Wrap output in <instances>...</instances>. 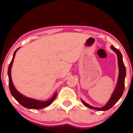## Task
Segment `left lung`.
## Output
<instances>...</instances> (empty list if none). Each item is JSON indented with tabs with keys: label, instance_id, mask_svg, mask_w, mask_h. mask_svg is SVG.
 Listing matches in <instances>:
<instances>
[{
	"label": "left lung",
	"instance_id": "8db88e82",
	"mask_svg": "<svg viewBox=\"0 0 133 133\" xmlns=\"http://www.w3.org/2000/svg\"><path fill=\"white\" fill-rule=\"evenodd\" d=\"M113 51L115 52L116 54H117V61H118V67H119V76H118V80H117V82L116 86L115 89H114L113 93H112V96H111L110 99L109 101L107 103V104L104 106L102 107V108H95L90 106L89 104L85 103L84 101L81 100L82 103L85 105V106L88 107V108H90V109H94V110L97 111H107L108 109H111L112 106L115 104L118 101L119 99L121 97L122 95H123V92L124 90V80L125 77H126V68L124 64V62L123 61V56H122L121 53L115 48L113 45L111 47Z\"/></svg>",
	"mask_w": 133,
	"mask_h": 133
}]
</instances>
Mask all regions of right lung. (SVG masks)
Wrapping results in <instances>:
<instances>
[{
  "label": "right lung",
  "mask_w": 133,
  "mask_h": 133,
  "mask_svg": "<svg viewBox=\"0 0 133 133\" xmlns=\"http://www.w3.org/2000/svg\"><path fill=\"white\" fill-rule=\"evenodd\" d=\"M19 48H18L16 51L14 52L13 55L12 59L11 62H10V64L9 65L8 68V76H9V89L10 91L12 96L16 99L17 101L19 104H21L22 106L25 107L27 109H42V108H45L49 106L52 103L53 101L55 99L57 96V92H56L54 94V96L50 99L49 100L46 101H41L34 99L29 98V97H25V96H23L22 94H21L19 91L16 89L14 86L13 84L12 81L11 77V68L12 63L14 62V59L15 56H16V52Z\"/></svg>",
  "instance_id": "obj_1"
}]
</instances>
